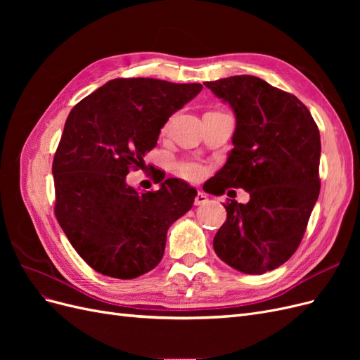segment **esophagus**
I'll return each instance as SVG.
<instances>
[{
    "label": "esophagus",
    "mask_w": 360,
    "mask_h": 360,
    "mask_svg": "<svg viewBox=\"0 0 360 360\" xmlns=\"http://www.w3.org/2000/svg\"><path fill=\"white\" fill-rule=\"evenodd\" d=\"M207 201H209V198H207V195L200 191V192L197 193V197H195L193 204H195V205H202V204H205Z\"/></svg>",
    "instance_id": "1"
}]
</instances>
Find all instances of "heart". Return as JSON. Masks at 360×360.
Segmentation results:
<instances>
[{"instance_id": "obj_1", "label": "heart", "mask_w": 360, "mask_h": 360, "mask_svg": "<svg viewBox=\"0 0 360 360\" xmlns=\"http://www.w3.org/2000/svg\"><path fill=\"white\" fill-rule=\"evenodd\" d=\"M177 171L181 174L184 179H188L191 181H197L204 176V167L200 162L195 160H181L177 163Z\"/></svg>"}]
</instances>
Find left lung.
Segmentation results:
<instances>
[{
    "mask_svg": "<svg viewBox=\"0 0 360 360\" xmlns=\"http://www.w3.org/2000/svg\"><path fill=\"white\" fill-rule=\"evenodd\" d=\"M204 85L231 105L237 122L234 148L209 193L242 188L250 197L248 204L228 200L226 221L213 238L214 252L243 274H266L296 252L319 198V127L296 96L257 76Z\"/></svg>",
    "mask_w": 360,
    "mask_h": 360,
    "instance_id": "8db88e82",
    "label": "left lung"
}]
</instances>
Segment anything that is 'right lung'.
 <instances>
[{
    "label": "right lung",
    "mask_w": 360,
    "mask_h": 360,
    "mask_svg": "<svg viewBox=\"0 0 360 360\" xmlns=\"http://www.w3.org/2000/svg\"><path fill=\"white\" fill-rule=\"evenodd\" d=\"M202 89L153 78H117L73 106L52 162L56 217L79 257L99 274L134 279L163 257L167 231L197 191L179 179L139 193L126 184L143 168L160 129ZM158 181V183H159Z\"/></svg>",
    "instance_id": "right-lung-1"
}]
</instances>
